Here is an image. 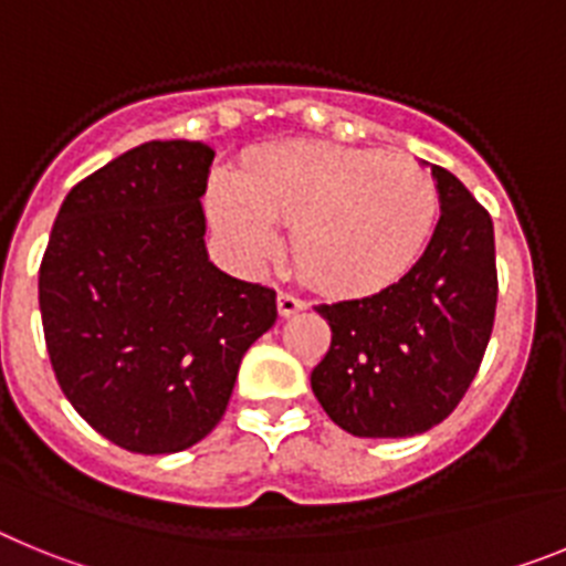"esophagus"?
Returning <instances> with one entry per match:
<instances>
[{
	"instance_id": "esophagus-1",
	"label": "esophagus",
	"mask_w": 566,
	"mask_h": 566,
	"mask_svg": "<svg viewBox=\"0 0 566 566\" xmlns=\"http://www.w3.org/2000/svg\"><path fill=\"white\" fill-rule=\"evenodd\" d=\"M303 308H308V303L303 297H297V294H292V292L277 294V312L283 314V317H292V314L303 312Z\"/></svg>"
}]
</instances>
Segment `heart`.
I'll return each mask as SVG.
<instances>
[{
    "label": "heart",
    "mask_w": 566,
    "mask_h": 566,
    "mask_svg": "<svg viewBox=\"0 0 566 566\" xmlns=\"http://www.w3.org/2000/svg\"><path fill=\"white\" fill-rule=\"evenodd\" d=\"M209 212L238 258L274 254L277 223L294 229L300 272L334 294L402 277L439 221L433 175L408 155L289 142L252 155L243 175H214Z\"/></svg>",
    "instance_id": "1"
}]
</instances>
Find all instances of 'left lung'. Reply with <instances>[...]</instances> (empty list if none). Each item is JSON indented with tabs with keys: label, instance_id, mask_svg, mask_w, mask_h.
Wrapping results in <instances>:
<instances>
[{
	"label": "left lung",
	"instance_id": "1",
	"mask_svg": "<svg viewBox=\"0 0 566 566\" xmlns=\"http://www.w3.org/2000/svg\"><path fill=\"white\" fill-rule=\"evenodd\" d=\"M437 232L413 269L368 297L319 303L332 348L312 371L323 411L354 437L431 431L468 394L496 319L493 221L457 175L431 167Z\"/></svg>",
	"mask_w": 566,
	"mask_h": 566
}]
</instances>
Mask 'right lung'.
Here are the masks:
<instances>
[{"label":"right lung","mask_w":566,"mask_h":566,"mask_svg":"<svg viewBox=\"0 0 566 566\" xmlns=\"http://www.w3.org/2000/svg\"><path fill=\"white\" fill-rule=\"evenodd\" d=\"M214 149L147 142L70 189L39 308L59 388L129 453H178L227 413L249 345L277 319L274 289L221 272L203 247Z\"/></svg>","instance_id":"add662e5"}]
</instances>
